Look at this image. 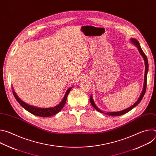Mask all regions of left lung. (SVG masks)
<instances>
[{
	"label": "left lung",
	"mask_w": 156,
	"mask_h": 156,
	"mask_svg": "<svg viewBox=\"0 0 156 156\" xmlns=\"http://www.w3.org/2000/svg\"><path fill=\"white\" fill-rule=\"evenodd\" d=\"M130 42L133 44H134V45L135 46H136V48H138V51L140 54V55L143 57V59H144V64H145V73H144V84H143V91L140 96V98H138V99L137 100V101L134 104H133L131 106L129 107L128 108H126V109H124L122 111H119V112H104V111L100 110L96 105V104L94 103V101L93 100V96L92 95H91L90 96V102H91V105H93V107L96 109L99 112H101V113H103V114H105L107 115H110V116H119V115H123L124 114H126L127 112H128L129 111H130L131 110H132L133 108L135 107L136 105H138V104L141 102V101L142 100L144 94H145V92H146V85H147V72H148V68H149V65H148V60H147V57L146 55H145V54L144 53V52L143 51L141 46H140V44L139 43V42L136 39H134V38H131L130 39Z\"/></svg>",
	"instance_id": "left-lung-1"
}]
</instances>
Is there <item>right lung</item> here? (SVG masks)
<instances>
[{
	"mask_svg": "<svg viewBox=\"0 0 156 156\" xmlns=\"http://www.w3.org/2000/svg\"><path fill=\"white\" fill-rule=\"evenodd\" d=\"M72 87L69 88L66 90L64 97L63 98L62 101L56 106L54 107H50V108H40L37 107L35 106H33L31 105H29L27 103H25L24 101H22L16 94V93L15 92L13 88L12 87L13 90V94L16 99V100L18 102V103L21 105V107H23L25 110H27L28 112H30L31 114L39 116V117H48L51 116H53L55 114H57L58 112H59L61 110V109L63 107L66 103V98H67V96L69 95V93L71 91Z\"/></svg>",
	"mask_w": 156,
	"mask_h": 156,
	"instance_id": "add662e5",
	"label": "right lung"
}]
</instances>
